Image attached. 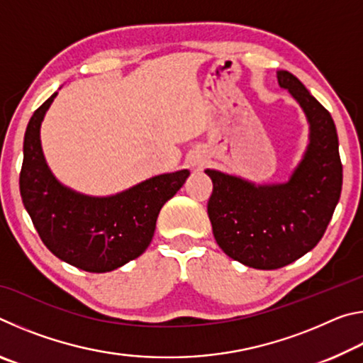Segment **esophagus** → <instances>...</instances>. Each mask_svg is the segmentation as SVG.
Wrapping results in <instances>:
<instances>
[{"label": "esophagus", "instance_id": "esophagus-1", "mask_svg": "<svg viewBox=\"0 0 363 363\" xmlns=\"http://www.w3.org/2000/svg\"><path fill=\"white\" fill-rule=\"evenodd\" d=\"M187 162H189V164L192 168H201V167H205L206 158L203 155H200V153L194 152V153H190V157L187 158Z\"/></svg>", "mask_w": 363, "mask_h": 363}]
</instances>
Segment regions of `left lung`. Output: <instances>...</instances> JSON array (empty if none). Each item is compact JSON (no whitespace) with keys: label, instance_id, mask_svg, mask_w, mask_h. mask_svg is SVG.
Instances as JSON below:
<instances>
[{"label":"left lung","instance_id":"left-lung-1","mask_svg":"<svg viewBox=\"0 0 363 363\" xmlns=\"http://www.w3.org/2000/svg\"><path fill=\"white\" fill-rule=\"evenodd\" d=\"M280 88L299 104L309 123V144L284 184H255L205 169L213 181L208 216L224 253L245 266L272 270L299 259L320 242L342 187L335 121L299 79L277 72Z\"/></svg>","mask_w":363,"mask_h":363}]
</instances>
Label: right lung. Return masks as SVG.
I'll return each mask as SVG.
<instances>
[{"label":"right lung","instance_id":"1","mask_svg":"<svg viewBox=\"0 0 363 363\" xmlns=\"http://www.w3.org/2000/svg\"><path fill=\"white\" fill-rule=\"evenodd\" d=\"M54 93L30 118L19 177L23 206L43 243L59 259L86 272H110L149 247L162 206L189 177V169L153 176L108 196L64 186L49 169L40 130Z\"/></svg>","mask_w":363,"mask_h":363}]
</instances>
